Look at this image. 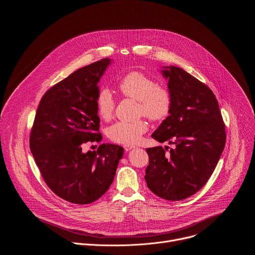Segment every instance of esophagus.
I'll return each mask as SVG.
<instances>
[{"mask_svg":"<svg viewBox=\"0 0 255 255\" xmlns=\"http://www.w3.org/2000/svg\"><path fill=\"white\" fill-rule=\"evenodd\" d=\"M124 149H125V151H130L132 148H134L135 146H133V145H124Z\"/></svg>","mask_w":255,"mask_h":255,"instance_id":"esophagus-1","label":"esophagus"}]
</instances>
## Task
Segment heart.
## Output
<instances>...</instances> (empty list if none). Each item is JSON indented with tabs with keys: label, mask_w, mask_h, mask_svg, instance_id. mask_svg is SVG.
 <instances>
[{
	"label": "heart",
	"mask_w": 255,
	"mask_h": 255,
	"mask_svg": "<svg viewBox=\"0 0 255 255\" xmlns=\"http://www.w3.org/2000/svg\"><path fill=\"white\" fill-rule=\"evenodd\" d=\"M117 91L123 97L138 102V114L145 116L152 122L164 120L170 113L171 95L163 87L139 71H131L123 77L117 85ZM97 114L104 121L111 120L115 110V101L108 90L99 93L96 99ZM146 121L140 119L135 122L119 121L108 129L111 141L118 144H134L147 131Z\"/></svg>",
	"instance_id": "b5f03b06"
}]
</instances>
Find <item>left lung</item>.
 <instances>
[{
    "instance_id": "1",
    "label": "left lung",
    "mask_w": 255,
    "mask_h": 255,
    "mask_svg": "<svg viewBox=\"0 0 255 255\" xmlns=\"http://www.w3.org/2000/svg\"><path fill=\"white\" fill-rule=\"evenodd\" d=\"M162 75L172 106L152 138L174 148H146L149 164L144 178L156 196L180 201L200 191L212 175L225 147V124L209 87L173 65L164 67Z\"/></svg>"
}]
</instances>
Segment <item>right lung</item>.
I'll return each mask as SVG.
<instances>
[{
    "instance_id": "right-lung-1",
    "label": "right lung",
    "mask_w": 255,
    "mask_h": 255,
    "mask_svg": "<svg viewBox=\"0 0 255 255\" xmlns=\"http://www.w3.org/2000/svg\"><path fill=\"white\" fill-rule=\"evenodd\" d=\"M110 59L84 66L51 87L41 98L30 132V150L48 188L78 205L97 201L110 188L123 147L101 144L83 152L84 144L100 142L96 110L99 83Z\"/></svg>"
}]
</instances>
